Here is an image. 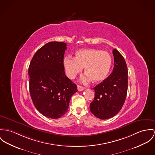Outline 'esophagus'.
Instances as JSON below:
<instances>
[{
	"mask_svg": "<svg viewBox=\"0 0 155 155\" xmlns=\"http://www.w3.org/2000/svg\"><path fill=\"white\" fill-rule=\"evenodd\" d=\"M77 88H78V91H83V90L85 89V87H83V86H81V85H78Z\"/></svg>",
	"mask_w": 155,
	"mask_h": 155,
	"instance_id": "34e87169",
	"label": "esophagus"
}]
</instances>
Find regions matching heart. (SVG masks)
<instances>
[{
  "mask_svg": "<svg viewBox=\"0 0 155 155\" xmlns=\"http://www.w3.org/2000/svg\"><path fill=\"white\" fill-rule=\"evenodd\" d=\"M111 64L112 59L108 52L90 48L77 51L75 59L67 56L63 61L66 74L71 79L81 73L84 67V71L87 74L82 79L84 83L92 80L95 83L104 81L108 76Z\"/></svg>",
  "mask_w": 155,
  "mask_h": 155,
  "instance_id": "1",
  "label": "heart"
}]
</instances>
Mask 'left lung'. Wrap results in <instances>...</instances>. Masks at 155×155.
Masks as SVG:
<instances>
[{"instance_id": "8db88e82", "label": "left lung", "mask_w": 155, "mask_h": 155, "mask_svg": "<svg viewBox=\"0 0 155 155\" xmlns=\"http://www.w3.org/2000/svg\"><path fill=\"white\" fill-rule=\"evenodd\" d=\"M114 68L111 74L93 88L94 100L90 103L91 112L100 119H110L116 115L123 107L127 92L128 71L123 57L113 50Z\"/></svg>"}]
</instances>
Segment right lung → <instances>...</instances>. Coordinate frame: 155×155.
<instances>
[{"mask_svg":"<svg viewBox=\"0 0 155 155\" xmlns=\"http://www.w3.org/2000/svg\"><path fill=\"white\" fill-rule=\"evenodd\" d=\"M67 44L49 42L39 49L28 70L30 94L40 113L58 119L67 111L72 95L78 90L66 75L63 64Z\"/></svg>","mask_w":155,"mask_h":155,"instance_id":"obj_1","label":"right lung"}]
</instances>
